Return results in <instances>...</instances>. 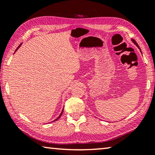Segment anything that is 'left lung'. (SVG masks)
Returning a JSON list of instances; mask_svg holds the SVG:
<instances>
[{"label": "left lung", "instance_id": "left-lung-1", "mask_svg": "<svg viewBox=\"0 0 155 155\" xmlns=\"http://www.w3.org/2000/svg\"><path fill=\"white\" fill-rule=\"evenodd\" d=\"M132 40V41H133V43H134V44H135V45H136V46H137L138 47V48H139V49H140V51H141V49H140V46H139V45H138V44H137V42H136V41H135V40H133V39H132V40Z\"/></svg>", "mask_w": 155, "mask_h": 155}]
</instances>
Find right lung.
<instances>
[{
    "label": "right lung",
    "instance_id": "right-lung-1",
    "mask_svg": "<svg viewBox=\"0 0 155 155\" xmlns=\"http://www.w3.org/2000/svg\"><path fill=\"white\" fill-rule=\"evenodd\" d=\"M21 44H20V45L19 46H18V48H17V49H16V50H15V52H16V51H17V50H18V48H20V46H21ZM63 111H64V109H62V111H61V114H60V115H59V116L58 117H57V119H55V120H54L53 122H54V121H57V120H58V119L59 118V117L61 116V115H62V114H63Z\"/></svg>",
    "mask_w": 155,
    "mask_h": 155
}]
</instances>
